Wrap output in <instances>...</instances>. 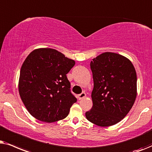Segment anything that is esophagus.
<instances>
[{
  "label": "esophagus",
  "mask_w": 152,
  "mask_h": 152,
  "mask_svg": "<svg viewBox=\"0 0 152 152\" xmlns=\"http://www.w3.org/2000/svg\"><path fill=\"white\" fill-rule=\"evenodd\" d=\"M86 94L85 92H82L81 94H78V99L79 100H81V99H83V98H85V97H86Z\"/></svg>",
  "instance_id": "esophagus-1"
}]
</instances>
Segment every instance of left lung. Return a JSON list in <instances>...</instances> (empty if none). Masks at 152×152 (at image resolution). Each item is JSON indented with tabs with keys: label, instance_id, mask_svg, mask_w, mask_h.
Here are the masks:
<instances>
[{
	"label": "left lung",
	"instance_id": "left-lung-1",
	"mask_svg": "<svg viewBox=\"0 0 152 152\" xmlns=\"http://www.w3.org/2000/svg\"><path fill=\"white\" fill-rule=\"evenodd\" d=\"M94 80L93 106L87 120L99 126L120 122L128 114L137 96V75L132 62L118 53L105 52L90 62Z\"/></svg>",
	"mask_w": 152,
	"mask_h": 152
}]
</instances>
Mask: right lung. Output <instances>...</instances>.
Here are the masks:
<instances>
[{
	"instance_id": "add662e5",
	"label": "right lung",
	"mask_w": 152,
	"mask_h": 152,
	"mask_svg": "<svg viewBox=\"0 0 152 152\" xmlns=\"http://www.w3.org/2000/svg\"><path fill=\"white\" fill-rule=\"evenodd\" d=\"M74 64V60L49 48H37L27 56L20 71L19 92L32 117L51 123L67 116L77 101L66 76Z\"/></svg>"
}]
</instances>
